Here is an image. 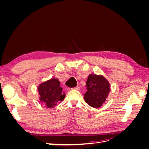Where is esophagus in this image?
Wrapping results in <instances>:
<instances>
[{"mask_svg": "<svg viewBox=\"0 0 149 149\" xmlns=\"http://www.w3.org/2000/svg\"><path fill=\"white\" fill-rule=\"evenodd\" d=\"M79 89H80V87H79V86H76V87H75V88H72V89H76V90H79Z\"/></svg>", "mask_w": 149, "mask_h": 149, "instance_id": "esophagus-1", "label": "esophagus"}]
</instances>
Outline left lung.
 <instances>
[{
  "mask_svg": "<svg viewBox=\"0 0 149 149\" xmlns=\"http://www.w3.org/2000/svg\"><path fill=\"white\" fill-rule=\"evenodd\" d=\"M87 91L84 94L85 102L94 108L101 107L110 91V84L101 75L91 74L86 81Z\"/></svg>",
  "mask_w": 149,
  "mask_h": 149,
  "instance_id": "8db88e82",
  "label": "left lung"
}]
</instances>
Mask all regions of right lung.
<instances>
[{
    "mask_svg": "<svg viewBox=\"0 0 149 149\" xmlns=\"http://www.w3.org/2000/svg\"><path fill=\"white\" fill-rule=\"evenodd\" d=\"M60 84L59 80L52 78L38 86L40 101L45 107H53L58 102L64 100L65 94H62V88Z\"/></svg>",
    "mask_w": 149,
    "mask_h": 149,
    "instance_id": "right-lung-1",
    "label": "right lung"
}]
</instances>
